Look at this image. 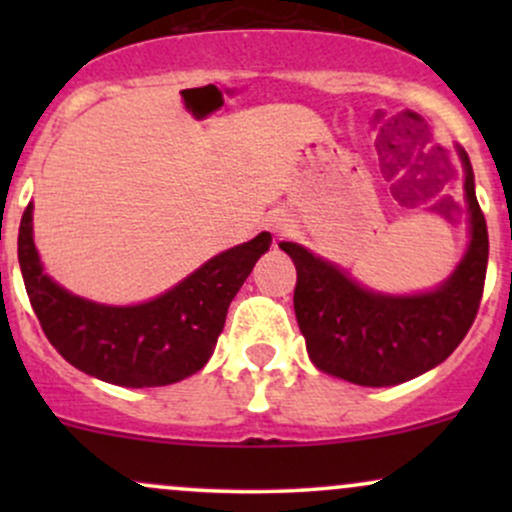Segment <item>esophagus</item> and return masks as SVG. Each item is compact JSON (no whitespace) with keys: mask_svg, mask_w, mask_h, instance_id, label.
<instances>
[{"mask_svg":"<svg viewBox=\"0 0 512 512\" xmlns=\"http://www.w3.org/2000/svg\"><path fill=\"white\" fill-rule=\"evenodd\" d=\"M269 226H272V231L276 233V236H286V233L291 231V219H286V216H274L272 221H269Z\"/></svg>","mask_w":512,"mask_h":512,"instance_id":"34e87169","label":"esophagus"}]
</instances>
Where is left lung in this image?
Segmentation results:
<instances>
[{"instance_id": "1", "label": "left lung", "mask_w": 512, "mask_h": 512, "mask_svg": "<svg viewBox=\"0 0 512 512\" xmlns=\"http://www.w3.org/2000/svg\"><path fill=\"white\" fill-rule=\"evenodd\" d=\"M460 158L472 243L438 291L380 296L301 245L281 243L296 264L293 308L317 368L354 385H399L436 368L460 346L477 317L489 262V231L474 195V173L464 151Z\"/></svg>"}]
</instances>
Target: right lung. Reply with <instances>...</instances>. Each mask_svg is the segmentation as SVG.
I'll list each match as a JSON object with an SVG mask.
<instances>
[{"label":"right lung","instance_id":"obj_1","mask_svg":"<svg viewBox=\"0 0 512 512\" xmlns=\"http://www.w3.org/2000/svg\"><path fill=\"white\" fill-rule=\"evenodd\" d=\"M31 221L33 204H28L19 226V264L45 337L74 368L122 387L170 385L204 368L228 305L272 245V236L260 233L211 257L154 301L113 308L72 296L43 272Z\"/></svg>","mask_w":512,"mask_h":512}]
</instances>
